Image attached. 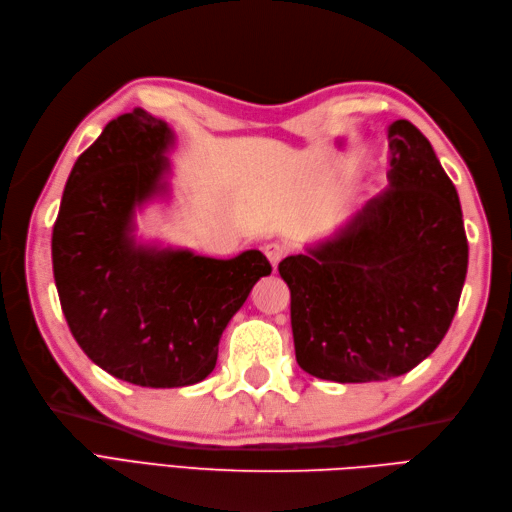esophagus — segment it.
<instances>
[{
  "instance_id": "34e87169",
  "label": "esophagus",
  "mask_w": 512,
  "mask_h": 512,
  "mask_svg": "<svg viewBox=\"0 0 512 512\" xmlns=\"http://www.w3.org/2000/svg\"><path fill=\"white\" fill-rule=\"evenodd\" d=\"M290 252V247L286 245V243H280V241H275V243H267L265 245V254H267V258L271 260V265H273V269L280 265V260L286 256Z\"/></svg>"
}]
</instances>
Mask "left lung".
Wrapping results in <instances>:
<instances>
[{"label":"left lung","instance_id":"8db88e82","mask_svg":"<svg viewBox=\"0 0 512 512\" xmlns=\"http://www.w3.org/2000/svg\"><path fill=\"white\" fill-rule=\"evenodd\" d=\"M389 188L333 237L280 262L297 363L333 382L408 374L438 348L468 273L453 181L408 119L389 126Z\"/></svg>","mask_w":512,"mask_h":512}]
</instances>
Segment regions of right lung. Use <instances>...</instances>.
Segmentation results:
<instances>
[{
	"label": "right lung",
	"mask_w": 512,
	"mask_h": 512,
	"mask_svg": "<svg viewBox=\"0 0 512 512\" xmlns=\"http://www.w3.org/2000/svg\"><path fill=\"white\" fill-rule=\"evenodd\" d=\"M173 143L143 108L108 123L74 162L51 241L76 344L111 376L151 389L205 380L226 324L271 273L258 250L220 260L136 241V207L168 192Z\"/></svg>",
	"instance_id": "add662e5"
}]
</instances>
